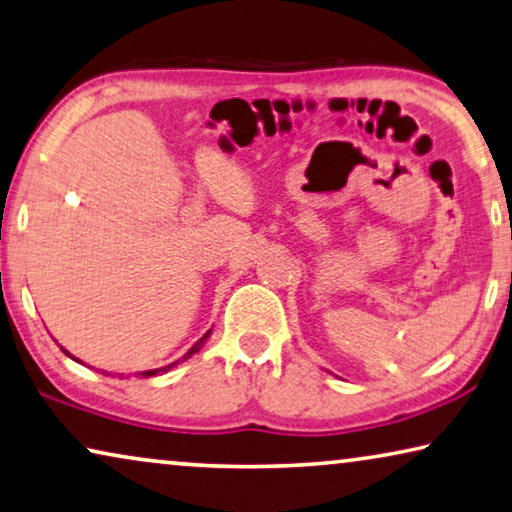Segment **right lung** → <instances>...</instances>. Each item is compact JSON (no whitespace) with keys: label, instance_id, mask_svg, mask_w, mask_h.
Returning <instances> with one entry per match:
<instances>
[{"label":"right lung","instance_id":"obj_1","mask_svg":"<svg viewBox=\"0 0 512 512\" xmlns=\"http://www.w3.org/2000/svg\"><path fill=\"white\" fill-rule=\"evenodd\" d=\"M209 335H211V331H207V333H204V335H202V338H200V340H197V342H195V345L188 349V352H186V356H183V358H190V356H193V354H197V352H200V349H202V345H204V342H207V338H209ZM64 352H66V349H64ZM66 354H68V352H66ZM68 356H71V354H68ZM71 358H73V356H71ZM172 365H174V363H172ZM172 365H167V368H172ZM167 368H160V370H144V372H142V375H144V377H154V375H158V372H165Z\"/></svg>","mask_w":512,"mask_h":512}]
</instances>
